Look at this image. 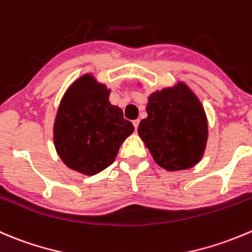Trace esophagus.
<instances>
[{
  "label": "esophagus",
  "mask_w": 252,
  "mask_h": 252,
  "mask_svg": "<svg viewBox=\"0 0 252 252\" xmlns=\"http://www.w3.org/2000/svg\"><path fill=\"white\" fill-rule=\"evenodd\" d=\"M139 123H140V121H139V119H135V121H133V126H134V128H135V130H138Z\"/></svg>",
  "instance_id": "esophagus-1"
}]
</instances>
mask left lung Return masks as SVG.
<instances>
[{
  "instance_id": "obj_1",
  "label": "left lung",
  "mask_w": 252,
  "mask_h": 252,
  "mask_svg": "<svg viewBox=\"0 0 252 252\" xmlns=\"http://www.w3.org/2000/svg\"><path fill=\"white\" fill-rule=\"evenodd\" d=\"M148 118L138 126L141 140L158 165L186 170L199 162L208 136L206 113L186 85L163 89L149 97Z\"/></svg>"
}]
</instances>
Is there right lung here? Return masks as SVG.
Segmentation results:
<instances>
[{
    "label": "right lung",
    "instance_id": "right-lung-1",
    "mask_svg": "<svg viewBox=\"0 0 252 252\" xmlns=\"http://www.w3.org/2000/svg\"><path fill=\"white\" fill-rule=\"evenodd\" d=\"M109 91L90 75L65 94L54 126V141L67 167L96 175L112 165L133 124L108 101Z\"/></svg>",
    "mask_w": 252,
    "mask_h": 252
}]
</instances>
